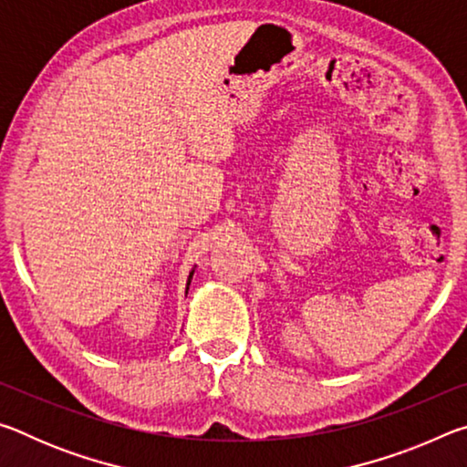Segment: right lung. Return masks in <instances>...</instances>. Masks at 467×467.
<instances>
[{"label": "right lung", "mask_w": 467, "mask_h": 467, "mask_svg": "<svg viewBox=\"0 0 467 467\" xmlns=\"http://www.w3.org/2000/svg\"><path fill=\"white\" fill-rule=\"evenodd\" d=\"M192 278H193V272L189 274V280H187V288H189V284H192Z\"/></svg>", "instance_id": "add662e5"}]
</instances>
